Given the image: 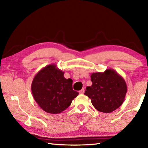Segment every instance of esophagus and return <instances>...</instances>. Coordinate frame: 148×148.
<instances>
[{"label": "esophagus", "mask_w": 148, "mask_h": 148, "mask_svg": "<svg viewBox=\"0 0 148 148\" xmlns=\"http://www.w3.org/2000/svg\"><path fill=\"white\" fill-rule=\"evenodd\" d=\"M79 93H80L81 94H83V93H84V89H82L81 90H80V91H79Z\"/></svg>", "instance_id": "34e87169"}]
</instances>
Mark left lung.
<instances>
[{
    "instance_id": "8db88e82",
    "label": "left lung",
    "mask_w": 148,
    "mask_h": 148,
    "mask_svg": "<svg viewBox=\"0 0 148 148\" xmlns=\"http://www.w3.org/2000/svg\"><path fill=\"white\" fill-rule=\"evenodd\" d=\"M92 85L87 86L84 95L92 100L97 111L109 113L115 111L124 102L127 92L125 79L114 69L91 74Z\"/></svg>"
}]
</instances>
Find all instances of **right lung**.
Returning <instances> with one entry per match:
<instances>
[{
	"label": "right lung",
	"instance_id": "1",
	"mask_svg": "<svg viewBox=\"0 0 148 148\" xmlns=\"http://www.w3.org/2000/svg\"><path fill=\"white\" fill-rule=\"evenodd\" d=\"M64 72L52 64L37 72L31 90L37 104L45 112L59 114L68 108L79 93L72 89V79H65Z\"/></svg>",
	"mask_w": 148,
	"mask_h": 148
}]
</instances>
